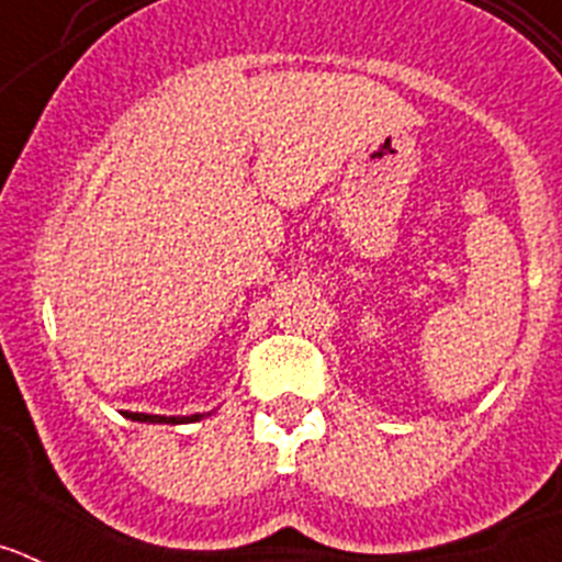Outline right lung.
<instances>
[{"mask_svg": "<svg viewBox=\"0 0 562 562\" xmlns=\"http://www.w3.org/2000/svg\"><path fill=\"white\" fill-rule=\"evenodd\" d=\"M126 419L132 422H160V425H186V422H200L205 414H193V416H154V414H132V411H126Z\"/></svg>", "mask_w": 562, "mask_h": 562, "instance_id": "1", "label": "right lung"}]
</instances>
